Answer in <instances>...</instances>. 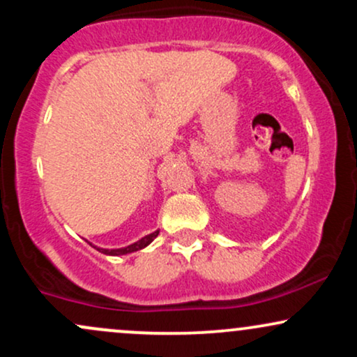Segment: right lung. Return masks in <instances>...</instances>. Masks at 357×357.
<instances>
[{
	"mask_svg": "<svg viewBox=\"0 0 357 357\" xmlns=\"http://www.w3.org/2000/svg\"><path fill=\"white\" fill-rule=\"evenodd\" d=\"M159 235V230H155V231H153V233H149V235H146L144 238H141V240H137L136 243H130V245H127V247H124V248H100V247H93L92 243V247L93 248H97L99 250L100 253H104V255H112V257H119V255H127V253H132V252H137V250H142V248H146L147 245L151 243V241H153L155 236Z\"/></svg>",
	"mask_w": 357,
	"mask_h": 357,
	"instance_id": "obj_1",
	"label": "right lung"
}]
</instances>
